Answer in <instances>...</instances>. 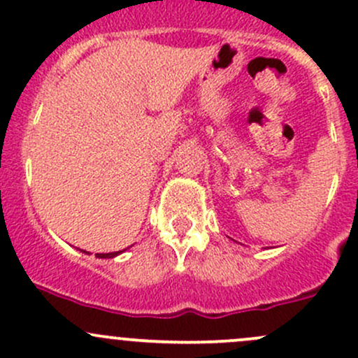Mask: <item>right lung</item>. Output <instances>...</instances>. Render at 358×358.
<instances>
[{"label": "right lung", "mask_w": 358, "mask_h": 358, "mask_svg": "<svg viewBox=\"0 0 358 358\" xmlns=\"http://www.w3.org/2000/svg\"><path fill=\"white\" fill-rule=\"evenodd\" d=\"M85 252V250H84ZM123 250H118V252H110V254H96V257H99V259H113V257H116V255H120L122 254ZM85 254H87V252H85Z\"/></svg>", "instance_id": "right-lung-1"}]
</instances>
